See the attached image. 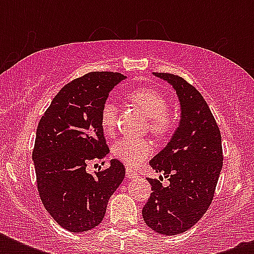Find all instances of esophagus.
Instances as JSON below:
<instances>
[{"label":"esophagus","instance_id":"1","mask_svg":"<svg viewBox=\"0 0 254 254\" xmlns=\"http://www.w3.org/2000/svg\"><path fill=\"white\" fill-rule=\"evenodd\" d=\"M127 177L129 178V179H133V178L138 177V174L135 173V171H133L131 169H127Z\"/></svg>","mask_w":254,"mask_h":254}]
</instances>
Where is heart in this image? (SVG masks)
<instances>
[{
  "label": "heart",
  "instance_id": "obj_1",
  "mask_svg": "<svg viewBox=\"0 0 254 254\" xmlns=\"http://www.w3.org/2000/svg\"><path fill=\"white\" fill-rule=\"evenodd\" d=\"M129 99L138 105L149 117V129L153 134H167L171 130V120L169 117V100L161 92L151 88H135L129 92ZM119 117V109L115 101H104L100 111V124L107 134L115 130ZM112 154L123 161L127 167H137L143 159L151 154V145L149 141L135 137H123L112 146Z\"/></svg>",
  "mask_w": 254,
  "mask_h": 254
}]
</instances>
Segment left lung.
I'll list each match as a JSON object with an SVG mask.
<instances>
[{
	"mask_svg": "<svg viewBox=\"0 0 254 254\" xmlns=\"http://www.w3.org/2000/svg\"><path fill=\"white\" fill-rule=\"evenodd\" d=\"M177 91L181 121L166 147L151 159L150 166L170 182L147 178L151 195L142 208L146 225L161 235L189 231L208 209L223 167L221 134L200 92L183 77L155 72Z\"/></svg>",
	"mask_w": 254,
	"mask_h": 254,
	"instance_id": "left-lung-1",
	"label": "left lung"
}]
</instances>
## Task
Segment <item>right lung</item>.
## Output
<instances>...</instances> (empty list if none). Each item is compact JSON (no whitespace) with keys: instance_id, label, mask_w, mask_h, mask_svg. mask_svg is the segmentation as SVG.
<instances>
[{"instance_id":"add662e5","label":"right lung","mask_w":254,"mask_h":254,"mask_svg":"<svg viewBox=\"0 0 254 254\" xmlns=\"http://www.w3.org/2000/svg\"><path fill=\"white\" fill-rule=\"evenodd\" d=\"M124 79L119 72L77 77L58 92L38 124L33 150L38 192L51 217L69 232L97 227L125 177L117 159L95 174L85 170L109 153L100 111L112 88Z\"/></svg>"}]
</instances>
